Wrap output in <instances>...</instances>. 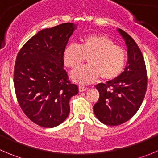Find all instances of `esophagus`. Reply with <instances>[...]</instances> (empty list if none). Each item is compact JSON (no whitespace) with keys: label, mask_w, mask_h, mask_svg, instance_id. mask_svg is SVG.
Segmentation results:
<instances>
[{"label":"esophagus","mask_w":158,"mask_h":158,"mask_svg":"<svg viewBox=\"0 0 158 158\" xmlns=\"http://www.w3.org/2000/svg\"><path fill=\"white\" fill-rule=\"evenodd\" d=\"M87 89H88V88L85 87V86H79V92H83V91H86V90H87Z\"/></svg>","instance_id":"obj_1"}]
</instances>
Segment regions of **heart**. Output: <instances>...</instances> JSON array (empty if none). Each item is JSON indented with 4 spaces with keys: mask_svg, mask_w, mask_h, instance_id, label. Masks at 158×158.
<instances>
[{
    "mask_svg": "<svg viewBox=\"0 0 158 158\" xmlns=\"http://www.w3.org/2000/svg\"><path fill=\"white\" fill-rule=\"evenodd\" d=\"M87 57V65L76 69L71 78L80 85H86L101 76L104 81L117 79L123 72L126 61V51L108 36L89 34L78 44L70 43L63 50V61L67 67L76 69Z\"/></svg>",
    "mask_w": 158,
    "mask_h": 158,
    "instance_id": "b5f03b06",
    "label": "heart"
}]
</instances>
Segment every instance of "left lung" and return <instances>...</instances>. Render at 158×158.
Here are the masks:
<instances>
[{"label":"left lung","instance_id":"8db88e82","mask_svg":"<svg viewBox=\"0 0 158 158\" xmlns=\"http://www.w3.org/2000/svg\"><path fill=\"white\" fill-rule=\"evenodd\" d=\"M118 30L127 47V64L117 79L97 85L100 97L94 106L96 117L107 126H119L133 117L142 104L147 86L141 51L128 33Z\"/></svg>","mask_w":158,"mask_h":158}]
</instances>
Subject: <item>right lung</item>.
I'll return each mask as SVG.
<instances>
[{
    "label": "right lung",
    "mask_w": 158,
    "mask_h": 158,
    "mask_svg": "<svg viewBox=\"0 0 158 158\" xmlns=\"http://www.w3.org/2000/svg\"><path fill=\"white\" fill-rule=\"evenodd\" d=\"M76 25L62 23L38 32L18 53L14 86L18 102L32 122L44 128L62 123L78 94L64 69L63 50Z\"/></svg>",
    "instance_id": "right-lung-1"
}]
</instances>
